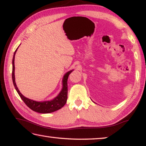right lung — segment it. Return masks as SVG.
Wrapping results in <instances>:
<instances>
[{
    "instance_id": "1",
    "label": "right lung",
    "mask_w": 146,
    "mask_h": 146,
    "mask_svg": "<svg viewBox=\"0 0 146 146\" xmlns=\"http://www.w3.org/2000/svg\"><path fill=\"white\" fill-rule=\"evenodd\" d=\"M18 48L16 49L13 55V71H12V79L13 84L15 86L16 90L17 91L20 97L22 99L25 104L28 106L30 109L35 112H39V113L46 114V113H51V112L58 111L64 106L65 104L67 102V79L69 74L72 72V70L68 71L66 73L62 80L63 87L61 92L58 94V95L54 98V99L49 101H43V102H37L35 100L29 99L21 94L20 91H19L15 82V56L16 52L17 51Z\"/></svg>"
}]
</instances>
